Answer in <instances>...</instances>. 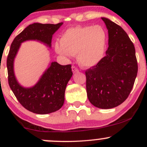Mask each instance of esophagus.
<instances>
[{"label": "esophagus", "mask_w": 147, "mask_h": 147, "mask_svg": "<svg viewBox=\"0 0 147 147\" xmlns=\"http://www.w3.org/2000/svg\"><path fill=\"white\" fill-rule=\"evenodd\" d=\"M72 71L73 73H76V72H78L79 70L76 68L75 66H72Z\"/></svg>", "instance_id": "esophagus-1"}]
</instances>
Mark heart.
I'll return each instance as SVG.
<instances>
[{"label": "heart", "instance_id": "heart-1", "mask_svg": "<svg viewBox=\"0 0 147 147\" xmlns=\"http://www.w3.org/2000/svg\"><path fill=\"white\" fill-rule=\"evenodd\" d=\"M106 44L107 34L102 26H77L62 34L61 42L55 43V50L57 54L68 58L77 54L79 65L88 68L102 60Z\"/></svg>", "mask_w": 147, "mask_h": 147}]
</instances>
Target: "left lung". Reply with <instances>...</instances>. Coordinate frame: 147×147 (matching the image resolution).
Wrapping results in <instances>:
<instances>
[{
	"mask_svg": "<svg viewBox=\"0 0 147 147\" xmlns=\"http://www.w3.org/2000/svg\"><path fill=\"white\" fill-rule=\"evenodd\" d=\"M109 33L106 56L86 71L87 96L95 107L109 109L120 105L132 90L138 73L136 50L126 32L102 17Z\"/></svg>",
	"mask_w": 147,
	"mask_h": 147,
	"instance_id": "left-lung-1",
	"label": "left lung"
}]
</instances>
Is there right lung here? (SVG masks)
<instances>
[{
    "instance_id": "right-lung-1",
    "label": "right lung",
    "mask_w": 147,
    "mask_h": 147,
    "mask_svg": "<svg viewBox=\"0 0 147 147\" xmlns=\"http://www.w3.org/2000/svg\"><path fill=\"white\" fill-rule=\"evenodd\" d=\"M62 25L63 23L56 25L34 23L28 25L15 37L10 47L7 60L9 87L21 105L34 113H51L62 107L65 88L72 76L71 65H61L56 61L51 62L34 85L25 87L15 75V58L21 43L27 41H38L51 48L52 35Z\"/></svg>"
}]
</instances>
